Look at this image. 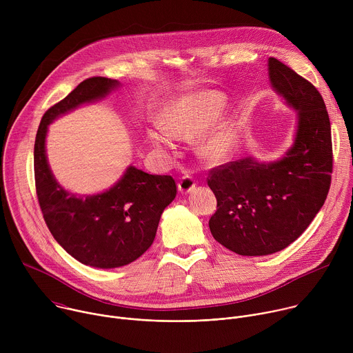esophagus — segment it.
Masks as SVG:
<instances>
[{
    "instance_id": "esophagus-1",
    "label": "esophagus",
    "mask_w": 353,
    "mask_h": 353,
    "mask_svg": "<svg viewBox=\"0 0 353 353\" xmlns=\"http://www.w3.org/2000/svg\"><path fill=\"white\" fill-rule=\"evenodd\" d=\"M177 188H179V191L181 194H188V192H191L195 188V180L191 176L185 174L177 183Z\"/></svg>"
}]
</instances>
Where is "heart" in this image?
Listing matches in <instances>:
<instances>
[{
  "label": "heart",
  "instance_id": "b5f03b06",
  "mask_svg": "<svg viewBox=\"0 0 353 353\" xmlns=\"http://www.w3.org/2000/svg\"><path fill=\"white\" fill-rule=\"evenodd\" d=\"M228 97L218 90H199L179 96L168 102L158 116V125L145 132L148 143L154 148H172L177 137L205 131L223 113ZM236 127L223 121L207 131L201 149L207 158H225L236 142Z\"/></svg>",
  "mask_w": 353,
  "mask_h": 353
}]
</instances>
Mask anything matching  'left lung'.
<instances>
[{
	"label": "left lung",
	"mask_w": 353,
	"mask_h": 353,
	"mask_svg": "<svg viewBox=\"0 0 353 353\" xmlns=\"http://www.w3.org/2000/svg\"><path fill=\"white\" fill-rule=\"evenodd\" d=\"M272 89L296 112L293 142L271 162L254 157L211 170L218 205L210 219L216 241L240 256H268L293 243L319 214L332 173L331 124L319 90L268 59Z\"/></svg>",
	"instance_id": "left-lung-1"
}]
</instances>
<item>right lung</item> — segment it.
I'll use <instances>...</instances> for the list:
<instances>
[{"label": "right lung", "instance_id": "add662e5", "mask_svg": "<svg viewBox=\"0 0 353 353\" xmlns=\"http://www.w3.org/2000/svg\"><path fill=\"white\" fill-rule=\"evenodd\" d=\"M119 86V81L105 77L85 79L44 113L34 141L36 192L47 228L75 260L103 270L124 267L150 247L161 215L176 196V183L170 176L148 174L130 165L109 190L75 194L50 169L46 137L54 120L97 102Z\"/></svg>", "mask_w": 353, "mask_h": 353}]
</instances>
